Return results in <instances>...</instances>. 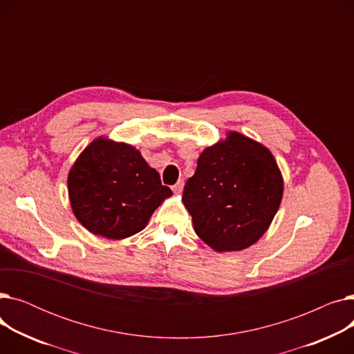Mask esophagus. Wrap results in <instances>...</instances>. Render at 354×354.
Returning <instances> with one entry per match:
<instances>
[{"mask_svg": "<svg viewBox=\"0 0 354 354\" xmlns=\"http://www.w3.org/2000/svg\"><path fill=\"white\" fill-rule=\"evenodd\" d=\"M183 180H178L175 185H174V192L175 194H180L183 191Z\"/></svg>", "mask_w": 354, "mask_h": 354, "instance_id": "esophagus-1", "label": "esophagus"}]
</instances>
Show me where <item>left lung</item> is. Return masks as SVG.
Returning a JSON list of instances; mask_svg holds the SVG:
<instances>
[{
	"label": "left lung",
	"instance_id": "obj_1",
	"mask_svg": "<svg viewBox=\"0 0 354 354\" xmlns=\"http://www.w3.org/2000/svg\"><path fill=\"white\" fill-rule=\"evenodd\" d=\"M284 183L266 146L238 132L207 147L183 188L196 235L218 252L255 244L280 208Z\"/></svg>",
	"mask_w": 354,
	"mask_h": 354
}]
</instances>
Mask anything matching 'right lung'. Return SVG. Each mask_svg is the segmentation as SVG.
Instances as JSON below:
<instances>
[{
    "label": "right lung",
    "mask_w": 354,
    "mask_h": 354,
    "mask_svg": "<svg viewBox=\"0 0 354 354\" xmlns=\"http://www.w3.org/2000/svg\"><path fill=\"white\" fill-rule=\"evenodd\" d=\"M71 209L91 234L123 239L142 231L172 191L140 152L106 138L80 153L67 179Z\"/></svg>",
    "instance_id": "1"
}]
</instances>
